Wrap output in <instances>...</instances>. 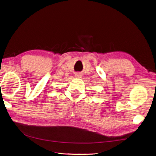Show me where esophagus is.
I'll return each instance as SVG.
<instances>
[{"label":"esophagus","mask_w":156,"mask_h":156,"mask_svg":"<svg viewBox=\"0 0 156 156\" xmlns=\"http://www.w3.org/2000/svg\"><path fill=\"white\" fill-rule=\"evenodd\" d=\"M75 77H81V73H75Z\"/></svg>","instance_id":"1"}]
</instances>
